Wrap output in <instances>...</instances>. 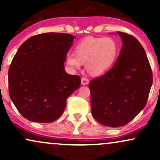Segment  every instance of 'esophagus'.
Masks as SVG:
<instances>
[{"label": "esophagus", "instance_id": "34e87169", "mask_svg": "<svg viewBox=\"0 0 160 160\" xmlns=\"http://www.w3.org/2000/svg\"><path fill=\"white\" fill-rule=\"evenodd\" d=\"M88 82H89L88 79H87L86 78H82L81 79V83H82V85H83V86H85V85H87Z\"/></svg>", "mask_w": 160, "mask_h": 160}]
</instances>
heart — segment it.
<instances>
[{
    "mask_svg": "<svg viewBox=\"0 0 160 160\" xmlns=\"http://www.w3.org/2000/svg\"><path fill=\"white\" fill-rule=\"evenodd\" d=\"M117 54V45L112 38L88 37L76 46L75 53L66 54V62L72 70L80 69L86 62V70L93 76H99L112 67Z\"/></svg>",
    "mask_w": 160,
    "mask_h": 160,
    "instance_id": "1",
    "label": "heart"
}]
</instances>
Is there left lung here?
Segmentation results:
<instances>
[{
  "mask_svg": "<svg viewBox=\"0 0 160 160\" xmlns=\"http://www.w3.org/2000/svg\"><path fill=\"white\" fill-rule=\"evenodd\" d=\"M123 44L114 66L89 83L94 118L120 127L132 120L147 103L153 82L146 53L134 36L117 32Z\"/></svg>",
  "mask_w": 160,
  "mask_h": 160,
  "instance_id": "obj_1",
  "label": "left lung"
}]
</instances>
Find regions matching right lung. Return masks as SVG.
I'll return each mask as SVG.
<instances>
[{
	"label": "right lung",
	"mask_w": 160,
	"mask_h": 160,
	"mask_svg": "<svg viewBox=\"0 0 160 160\" xmlns=\"http://www.w3.org/2000/svg\"><path fill=\"white\" fill-rule=\"evenodd\" d=\"M74 38L56 32L32 36L14 56L8 72L9 96L28 120H56L65 110L67 98L80 87V77L66 73L63 66Z\"/></svg>",
	"instance_id": "1"
}]
</instances>
